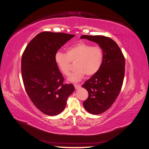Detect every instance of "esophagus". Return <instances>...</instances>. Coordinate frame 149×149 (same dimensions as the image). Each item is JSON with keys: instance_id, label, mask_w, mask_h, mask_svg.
<instances>
[{"instance_id": "1", "label": "esophagus", "mask_w": 149, "mask_h": 149, "mask_svg": "<svg viewBox=\"0 0 149 149\" xmlns=\"http://www.w3.org/2000/svg\"><path fill=\"white\" fill-rule=\"evenodd\" d=\"M74 88H75L76 89H79V88L81 87V86H80L79 84H74Z\"/></svg>"}]
</instances>
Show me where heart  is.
Returning <instances> with one entry per match:
<instances>
[{"label": "heart", "mask_w": 149, "mask_h": 149, "mask_svg": "<svg viewBox=\"0 0 149 149\" xmlns=\"http://www.w3.org/2000/svg\"><path fill=\"white\" fill-rule=\"evenodd\" d=\"M104 59V53L100 47H93L84 42H79L68 47L66 53L57 52L55 61L65 75L70 74L71 61H75L76 69L68 78L71 82H78L85 74L91 76L100 70Z\"/></svg>", "instance_id": "b5f03b06"}]
</instances>
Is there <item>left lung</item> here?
Returning <instances> with one entry per match:
<instances>
[{"label":"left lung","mask_w":149,"mask_h":149,"mask_svg":"<svg viewBox=\"0 0 149 149\" xmlns=\"http://www.w3.org/2000/svg\"><path fill=\"white\" fill-rule=\"evenodd\" d=\"M86 38L96 42L102 49L104 59L100 70L83 84L88 91L83 106L89 113L100 114L113 104L123 86L125 73V58L113 40L102 35H85Z\"/></svg>","instance_id":"left-lung-1"}]
</instances>
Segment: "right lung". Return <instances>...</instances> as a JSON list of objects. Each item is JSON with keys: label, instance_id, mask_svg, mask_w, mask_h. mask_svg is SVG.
Here are the masks:
<instances>
[{"label": "right lung", "instance_id": "1", "mask_svg": "<svg viewBox=\"0 0 149 149\" xmlns=\"http://www.w3.org/2000/svg\"><path fill=\"white\" fill-rule=\"evenodd\" d=\"M74 35L43 31L27 45L21 61L25 91L35 107L45 114L56 116L65 109L67 99L74 91L55 61V53Z\"/></svg>", "mask_w": 149, "mask_h": 149}]
</instances>
